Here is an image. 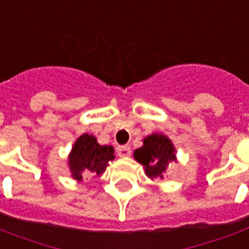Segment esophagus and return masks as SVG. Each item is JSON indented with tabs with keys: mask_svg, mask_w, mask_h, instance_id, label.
<instances>
[{
	"mask_svg": "<svg viewBox=\"0 0 249 249\" xmlns=\"http://www.w3.org/2000/svg\"><path fill=\"white\" fill-rule=\"evenodd\" d=\"M118 156L119 157H128L131 156V148L128 145H123L118 148Z\"/></svg>",
	"mask_w": 249,
	"mask_h": 249,
	"instance_id": "obj_1",
	"label": "esophagus"
}]
</instances>
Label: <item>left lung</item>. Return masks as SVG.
<instances>
[{"label":"left lung","mask_w":249,"mask_h":249,"mask_svg":"<svg viewBox=\"0 0 249 249\" xmlns=\"http://www.w3.org/2000/svg\"><path fill=\"white\" fill-rule=\"evenodd\" d=\"M172 141L162 134H152L144 139V145L136 149L134 157L145 167V174L150 178H160L170 162H176Z\"/></svg>","instance_id":"left-lung-1"}]
</instances>
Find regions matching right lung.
<instances>
[{"label":"right lung","instance_id":"1","mask_svg":"<svg viewBox=\"0 0 249 249\" xmlns=\"http://www.w3.org/2000/svg\"><path fill=\"white\" fill-rule=\"evenodd\" d=\"M114 159V148L110 145H100L96 137L83 134L75 140L69 154L68 164L71 178L83 180V174L101 175L107 170L108 162Z\"/></svg>","mask_w":249,"mask_h":249}]
</instances>
